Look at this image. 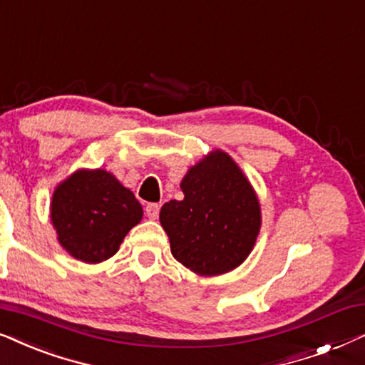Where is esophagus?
<instances>
[{"label": "esophagus", "instance_id": "obj_1", "mask_svg": "<svg viewBox=\"0 0 365 365\" xmlns=\"http://www.w3.org/2000/svg\"><path fill=\"white\" fill-rule=\"evenodd\" d=\"M145 213H147L148 218H152V220H155V218H158L160 205H158V203H148V205L145 207Z\"/></svg>", "mask_w": 365, "mask_h": 365}]
</instances>
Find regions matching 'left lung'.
<instances>
[{"instance_id":"8db88e82","label":"left lung","mask_w":365,"mask_h":365,"mask_svg":"<svg viewBox=\"0 0 365 365\" xmlns=\"http://www.w3.org/2000/svg\"><path fill=\"white\" fill-rule=\"evenodd\" d=\"M180 188L183 200H170L160 210L172 255L198 275L237 269L262 225L259 198L239 165L213 150L188 170Z\"/></svg>"}]
</instances>
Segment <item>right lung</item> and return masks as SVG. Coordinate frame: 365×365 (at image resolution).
<instances>
[{
    "mask_svg": "<svg viewBox=\"0 0 365 365\" xmlns=\"http://www.w3.org/2000/svg\"><path fill=\"white\" fill-rule=\"evenodd\" d=\"M142 217L133 192L101 168L76 170L53 192L51 223L58 242L85 264L115 255Z\"/></svg>",
    "mask_w": 365,
    "mask_h": 365,
    "instance_id": "1",
    "label": "right lung"
}]
</instances>
